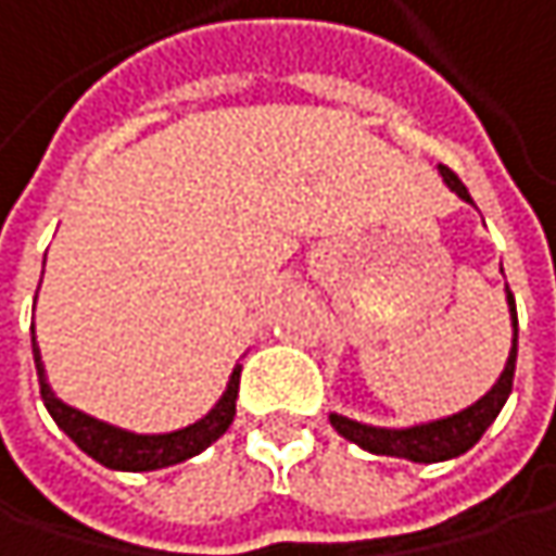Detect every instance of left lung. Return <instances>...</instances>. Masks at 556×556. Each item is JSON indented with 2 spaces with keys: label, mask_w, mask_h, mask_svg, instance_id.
Returning a JSON list of instances; mask_svg holds the SVG:
<instances>
[{
  "label": "left lung",
  "mask_w": 556,
  "mask_h": 556,
  "mask_svg": "<svg viewBox=\"0 0 556 556\" xmlns=\"http://www.w3.org/2000/svg\"><path fill=\"white\" fill-rule=\"evenodd\" d=\"M444 182L451 186V192H457L464 202H473L467 186L460 182V176L454 169L441 167ZM508 292V286H505ZM508 312H511V351L505 361V370L500 374L496 387L490 389L483 399H477L473 405H467L457 415L438 418V421H425V425H412V428H374V425H361L354 418L344 415H328L334 431L354 444H361L370 454H383V457H405L412 464H438V460H451L467 454L483 431L496 421V415L502 412L508 392H511V380H515V357H518V315H515V295L508 292Z\"/></svg>",
  "instance_id": "obj_1"
}]
</instances>
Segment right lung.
Masks as SVG:
<instances>
[{
	"label": "right lung",
	"mask_w": 556,
	"mask_h": 556,
	"mask_svg": "<svg viewBox=\"0 0 556 556\" xmlns=\"http://www.w3.org/2000/svg\"><path fill=\"white\" fill-rule=\"evenodd\" d=\"M31 348H35V367H38V383H41V399L56 421V428H63L70 434V441L86 451L92 460H99L109 470H164L173 464H182L195 454H202L212 441H218L228 425L235 421V399H238V383H241V364L231 370L228 389L222 392V399L215 402V408L199 418L195 425H186L179 431L169 434H135L115 425H105L66 402H60L54 389L48 383L45 364H41V351L35 344V328H31Z\"/></svg>",
	"instance_id": "add662e5"
}]
</instances>
